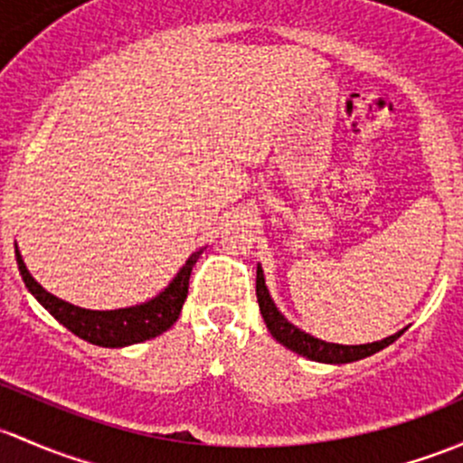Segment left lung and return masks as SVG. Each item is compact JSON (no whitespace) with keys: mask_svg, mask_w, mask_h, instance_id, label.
<instances>
[{"mask_svg":"<svg viewBox=\"0 0 463 463\" xmlns=\"http://www.w3.org/2000/svg\"><path fill=\"white\" fill-rule=\"evenodd\" d=\"M257 301H260L261 317H264L266 326H269L270 335L281 344V346L290 348L293 353L301 354V357H308L313 362H324V364H348L357 362V359L371 357V354L379 353L382 348L391 346L397 337H402L403 330L391 335V337L382 339V342L373 344H359V346H342V344H328L321 342L317 337H310L308 333L299 330L297 326L290 324L284 315L277 310V306L272 304L269 288L264 284V270L261 266H257Z\"/></svg>","mask_w":463,"mask_h":463,"instance_id":"8db88e82","label":"left lung"}]
</instances>
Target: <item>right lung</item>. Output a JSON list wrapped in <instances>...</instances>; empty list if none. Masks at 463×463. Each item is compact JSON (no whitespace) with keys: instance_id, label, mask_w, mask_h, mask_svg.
<instances>
[{"instance_id":"obj_1","label":"right lung","mask_w":463,"mask_h":463,"mask_svg":"<svg viewBox=\"0 0 463 463\" xmlns=\"http://www.w3.org/2000/svg\"><path fill=\"white\" fill-rule=\"evenodd\" d=\"M202 250L193 252L188 257L184 269L177 272V277L170 281V286L164 293H159L155 299L146 301V304L119 310H86L80 308V306L68 304V301H61L60 297L46 293L33 279L31 272L24 266L19 250H14V257H17L19 275H22L26 288L35 295L39 304L61 326H66L72 335H77L84 342L95 344V346L121 348L157 337V335L166 333L170 326L177 321L179 313H182L184 299L188 295V281H191L193 266L199 260V255H202Z\"/></svg>"}]
</instances>
